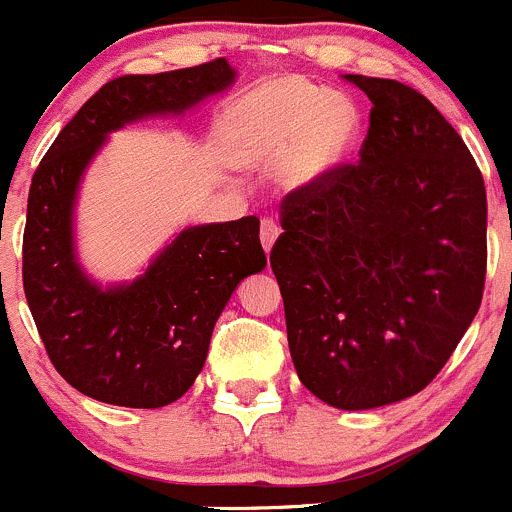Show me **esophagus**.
<instances>
[{
    "mask_svg": "<svg viewBox=\"0 0 512 512\" xmlns=\"http://www.w3.org/2000/svg\"><path fill=\"white\" fill-rule=\"evenodd\" d=\"M280 237V225L275 223V220H262L260 225V240H262V247H265V252L272 250V245H275V240Z\"/></svg>",
    "mask_w": 512,
    "mask_h": 512,
    "instance_id": "34e87169",
    "label": "esophagus"
}]
</instances>
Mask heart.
I'll use <instances>...</instances> for the list:
<instances>
[{
  "label": "heart",
  "instance_id": "obj_1",
  "mask_svg": "<svg viewBox=\"0 0 512 512\" xmlns=\"http://www.w3.org/2000/svg\"><path fill=\"white\" fill-rule=\"evenodd\" d=\"M361 113L352 98L327 94L287 76L252 91L235 111V133L247 158L287 156L285 178L294 188L324 183L352 156Z\"/></svg>",
  "mask_w": 512,
  "mask_h": 512
}]
</instances>
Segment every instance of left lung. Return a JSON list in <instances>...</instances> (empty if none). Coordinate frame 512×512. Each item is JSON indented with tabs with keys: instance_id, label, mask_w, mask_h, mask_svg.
<instances>
[{
	"instance_id": "8db88e82",
	"label": "left lung",
	"mask_w": 512,
	"mask_h": 512,
	"mask_svg": "<svg viewBox=\"0 0 512 512\" xmlns=\"http://www.w3.org/2000/svg\"><path fill=\"white\" fill-rule=\"evenodd\" d=\"M347 81L371 101L359 163L287 195L270 265L299 381L364 411L426 389L471 327L488 203L471 151L426 96Z\"/></svg>"
}]
</instances>
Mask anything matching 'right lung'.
I'll list each match as a JSON object with an SVG mask.
<instances>
[{"instance_id": "right-lung-1", "label": "right lung", "mask_w": 512, "mask_h": 512, "mask_svg": "<svg viewBox=\"0 0 512 512\" xmlns=\"http://www.w3.org/2000/svg\"><path fill=\"white\" fill-rule=\"evenodd\" d=\"M225 59L165 74L118 76L56 136L29 188L24 294L51 364L81 394L128 409L178 401L203 371L232 292L267 265L255 215L180 230L131 282L103 287L81 267L74 218L81 180L108 133L183 116L235 84Z\"/></svg>"}]
</instances>
